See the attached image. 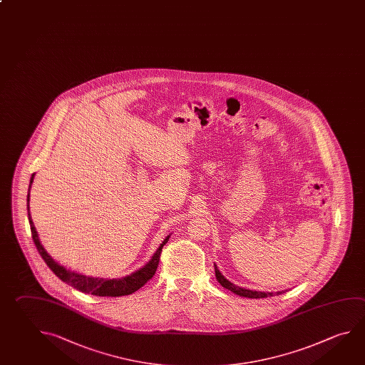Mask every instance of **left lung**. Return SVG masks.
Listing matches in <instances>:
<instances>
[{"label":"left lung","mask_w":365,"mask_h":365,"mask_svg":"<svg viewBox=\"0 0 365 365\" xmlns=\"http://www.w3.org/2000/svg\"><path fill=\"white\" fill-rule=\"evenodd\" d=\"M214 268H215V277H217V282H219L224 288L230 289L233 294H238V296L249 297V299H264V297L274 296V294H279L283 292V291H279V292L273 294V292H262V291H252V289H249V288L238 287L236 284H233L232 282L228 281V279L220 273V270L217 269L215 264H214Z\"/></svg>","instance_id":"obj_1"}]
</instances>
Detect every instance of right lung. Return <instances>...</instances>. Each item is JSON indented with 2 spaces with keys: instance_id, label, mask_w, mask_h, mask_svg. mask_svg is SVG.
Here are the masks:
<instances>
[{
  "instance_id": "1",
  "label": "right lung",
  "mask_w": 365,
  "mask_h": 365,
  "mask_svg": "<svg viewBox=\"0 0 365 365\" xmlns=\"http://www.w3.org/2000/svg\"><path fill=\"white\" fill-rule=\"evenodd\" d=\"M33 178L34 174L31 177L29 182V188H28V196H26V209H28V219L31 224V230H32L33 242L36 245V247L38 250L39 255L42 256V259L45 260L46 264L48 265V268L51 269L55 274L58 275L61 281L71 284V287L82 291L84 294H91L93 296H125L135 292L137 289L150 281L154 277L155 272L158 269V264L160 260L161 249L165 243L169 241V236L165 237V240L160 243L159 249L156 250L151 260L142 268L133 272L132 274L123 277V278H116V279H103V278H93V277H87V275L79 274L76 272H71L69 269L65 268L63 265H60L58 262H55L51 256L47 254L45 247L42 246V243L39 241L38 233L36 230V227L33 224L32 217L29 212V191L32 187Z\"/></svg>"
}]
</instances>
